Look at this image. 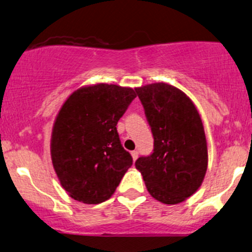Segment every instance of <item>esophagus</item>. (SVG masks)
I'll return each instance as SVG.
<instances>
[{
  "label": "esophagus",
  "mask_w": 252,
  "mask_h": 252,
  "mask_svg": "<svg viewBox=\"0 0 252 252\" xmlns=\"http://www.w3.org/2000/svg\"><path fill=\"white\" fill-rule=\"evenodd\" d=\"M131 156H132V160H136V158H138V152L137 150H134V152H131Z\"/></svg>",
  "instance_id": "esophagus-1"
}]
</instances>
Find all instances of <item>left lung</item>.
Returning <instances> with one entry per match:
<instances>
[{"instance_id": "obj_1", "label": "left lung", "mask_w": 252, "mask_h": 252, "mask_svg": "<svg viewBox=\"0 0 252 252\" xmlns=\"http://www.w3.org/2000/svg\"><path fill=\"white\" fill-rule=\"evenodd\" d=\"M154 137V149L136 160L150 195L167 205L186 200L207 169L200 115L181 90L164 83L135 89Z\"/></svg>"}]
</instances>
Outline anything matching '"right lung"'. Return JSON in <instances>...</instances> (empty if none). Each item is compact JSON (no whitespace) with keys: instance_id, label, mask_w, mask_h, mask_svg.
Masks as SVG:
<instances>
[{"instance_id":"right-lung-1","label":"right lung","mask_w":252,"mask_h":252,"mask_svg":"<svg viewBox=\"0 0 252 252\" xmlns=\"http://www.w3.org/2000/svg\"><path fill=\"white\" fill-rule=\"evenodd\" d=\"M135 97L130 88L97 84L77 90L63 103L52 131L51 156L63 189L74 200H108L131 167L116 126Z\"/></svg>"}]
</instances>
